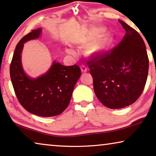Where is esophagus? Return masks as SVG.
Returning a JSON list of instances; mask_svg holds the SVG:
<instances>
[{"label": "esophagus", "instance_id": "obj_1", "mask_svg": "<svg viewBox=\"0 0 156 156\" xmlns=\"http://www.w3.org/2000/svg\"><path fill=\"white\" fill-rule=\"evenodd\" d=\"M80 68H81V70H82V73H87V70H88L87 67H86L85 65H81Z\"/></svg>", "mask_w": 156, "mask_h": 156}]
</instances>
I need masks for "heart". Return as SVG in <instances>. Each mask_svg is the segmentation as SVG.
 I'll return each instance as SVG.
<instances>
[{
  "label": "heart",
  "mask_w": 156,
  "mask_h": 156,
  "mask_svg": "<svg viewBox=\"0 0 156 156\" xmlns=\"http://www.w3.org/2000/svg\"><path fill=\"white\" fill-rule=\"evenodd\" d=\"M67 52L69 54H70V55H76V52L74 51L73 49H72V48H68V49H67Z\"/></svg>",
  "instance_id": "1"
}]
</instances>
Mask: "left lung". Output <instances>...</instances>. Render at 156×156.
Here are the masks:
<instances>
[{"label": "left lung", "instance_id": "8db88e82", "mask_svg": "<svg viewBox=\"0 0 156 156\" xmlns=\"http://www.w3.org/2000/svg\"><path fill=\"white\" fill-rule=\"evenodd\" d=\"M119 22L126 31L121 42L87 61L95 94L111 109L125 108L139 98L147 80L149 64L145 43L139 34L125 22Z\"/></svg>", "mask_w": 156, "mask_h": 156}]
</instances>
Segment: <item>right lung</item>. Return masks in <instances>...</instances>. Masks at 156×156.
Instances as JSON below:
<instances>
[{
	"mask_svg": "<svg viewBox=\"0 0 156 156\" xmlns=\"http://www.w3.org/2000/svg\"><path fill=\"white\" fill-rule=\"evenodd\" d=\"M41 34V29H34L18 43L10 67V78L18 101L24 109L38 116L53 117L61 114L68 106L81 69L76 65L65 66L54 61L47 73L39 77L27 75L21 60L24 44L38 39Z\"/></svg>",
	"mask_w": 156,
	"mask_h": 156,
	"instance_id": "1",
	"label": "right lung"
}]
</instances>
